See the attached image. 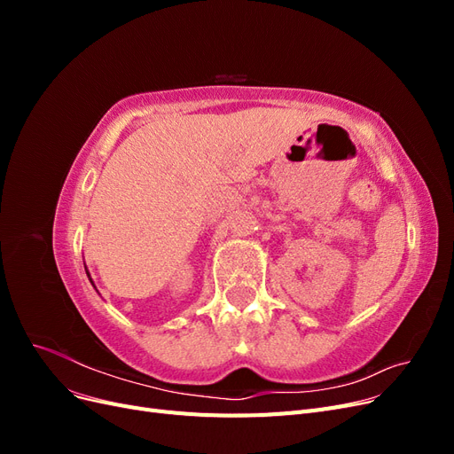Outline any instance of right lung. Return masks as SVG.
Masks as SVG:
<instances>
[{"label":"right lung","mask_w":454,"mask_h":454,"mask_svg":"<svg viewBox=\"0 0 454 454\" xmlns=\"http://www.w3.org/2000/svg\"><path fill=\"white\" fill-rule=\"evenodd\" d=\"M85 270H87V267H85ZM87 277H89V280H90V284L94 286V282H92V278H90V274H89V270H87ZM96 287V286H94Z\"/></svg>","instance_id":"obj_1"}]
</instances>
